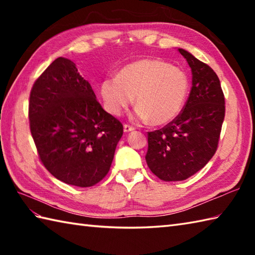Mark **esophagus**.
Here are the masks:
<instances>
[{
	"instance_id": "esophagus-1",
	"label": "esophagus",
	"mask_w": 255,
	"mask_h": 255,
	"mask_svg": "<svg viewBox=\"0 0 255 255\" xmlns=\"http://www.w3.org/2000/svg\"><path fill=\"white\" fill-rule=\"evenodd\" d=\"M134 128L132 126H130V125H124V131L125 132H130V131H133Z\"/></svg>"
}]
</instances>
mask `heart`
I'll return each mask as SVG.
<instances>
[{"mask_svg": "<svg viewBox=\"0 0 255 255\" xmlns=\"http://www.w3.org/2000/svg\"><path fill=\"white\" fill-rule=\"evenodd\" d=\"M189 81L182 69L159 59H142L128 64L117 77L101 84L105 110L119 116L134 100L136 116L161 126L175 119L183 110Z\"/></svg>", "mask_w": 255, "mask_h": 255, "instance_id": "1", "label": "heart"}]
</instances>
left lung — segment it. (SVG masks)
Segmentation results:
<instances>
[{
    "label": "left lung",
    "instance_id": "1",
    "mask_svg": "<svg viewBox=\"0 0 255 255\" xmlns=\"http://www.w3.org/2000/svg\"><path fill=\"white\" fill-rule=\"evenodd\" d=\"M192 70V89L178 116L148 132L145 161L164 182L184 181L202 170L218 147L225 96L217 74L192 53L178 49Z\"/></svg>",
    "mask_w": 255,
    "mask_h": 255
}]
</instances>
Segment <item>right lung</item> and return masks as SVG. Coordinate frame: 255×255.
Listing matches in <instances>:
<instances>
[{
  "label": "right lung",
  "mask_w": 255,
  "mask_h": 255,
  "mask_svg": "<svg viewBox=\"0 0 255 255\" xmlns=\"http://www.w3.org/2000/svg\"><path fill=\"white\" fill-rule=\"evenodd\" d=\"M28 117L38 156L59 181L90 187L106 176L123 125L103 110L75 63L57 58L35 81Z\"/></svg>",
  "instance_id": "right-lung-1"
}]
</instances>
